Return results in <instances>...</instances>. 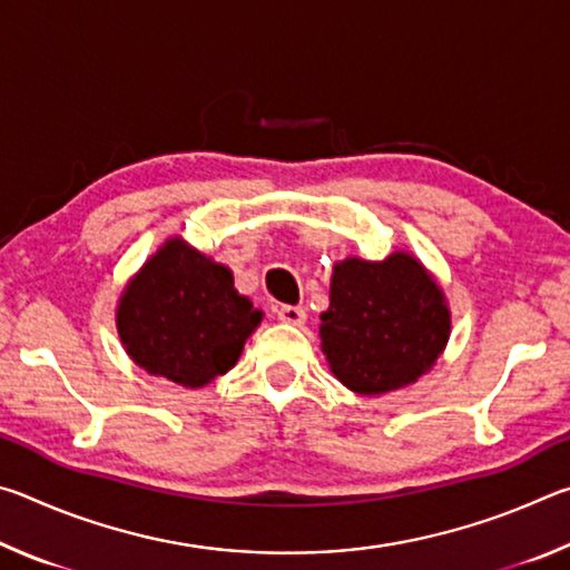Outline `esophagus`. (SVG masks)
Returning <instances> with one entry per match:
<instances>
[{
    "label": "esophagus",
    "mask_w": 570,
    "mask_h": 570,
    "mask_svg": "<svg viewBox=\"0 0 570 570\" xmlns=\"http://www.w3.org/2000/svg\"><path fill=\"white\" fill-rule=\"evenodd\" d=\"M276 314H278V322H284V324L302 326L306 322V312L302 306H282Z\"/></svg>",
    "instance_id": "obj_1"
}]
</instances>
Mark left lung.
Masks as SVG:
<instances>
[{
  "label": "left lung",
  "instance_id": "obj_1",
  "mask_svg": "<svg viewBox=\"0 0 570 570\" xmlns=\"http://www.w3.org/2000/svg\"><path fill=\"white\" fill-rule=\"evenodd\" d=\"M322 352L346 390L364 397L417 382L450 340L445 292L410 250L384 262L334 264L330 308L320 316Z\"/></svg>",
  "mask_w": 570,
  "mask_h": 570
}]
</instances>
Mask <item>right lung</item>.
Listing matches in <instances>:
<instances>
[{"label": "right lung", "mask_w": 570, "mask_h": 570, "mask_svg": "<svg viewBox=\"0 0 570 570\" xmlns=\"http://www.w3.org/2000/svg\"><path fill=\"white\" fill-rule=\"evenodd\" d=\"M262 320L264 312L236 292L230 268L180 236L140 266L115 308L130 360L190 390L226 374Z\"/></svg>", "instance_id": "right-lung-1"}]
</instances>
